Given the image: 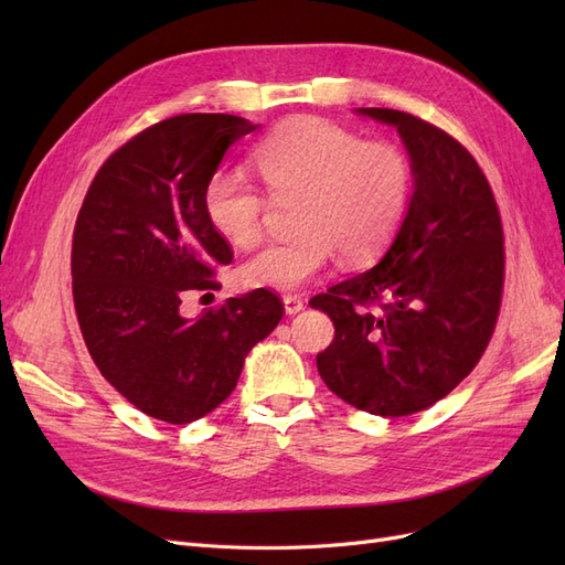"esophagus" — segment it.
<instances>
[{
	"instance_id": "esophagus-1",
	"label": "esophagus",
	"mask_w": 565,
	"mask_h": 565,
	"mask_svg": "<svg viewBox=\"0 0 565 565\" xmlns=\"http://www.w3.org/2000/svg\"><path fill=\"white\" fill-rule=\"evenodd\" d=\"M282 303H285V313H287V316H295V313L303 311V299L297 297V295L282 297Z\"/></svg>"
}]
</instances>
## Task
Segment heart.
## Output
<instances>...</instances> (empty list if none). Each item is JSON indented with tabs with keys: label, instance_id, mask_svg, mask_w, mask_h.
Masks as SVG:
<instances>
[{
	"label": "heart",
	"instance_id": "1",
	"mask_svg": "<svg viewBox=\"0 0 565 565\" xmlns=\"http://www.w3.org/2000/svg\"><path fill=\"white\" fill-rule=\"evenodd\" d=\"M252 164L273 198L299 195L295 233L266 243L237 270L252 289L289 292L313 280L341 252L347 264L382 254L396 237L413 198V164L391 143L322 117H297L264 139ZM210 226L231 245L247 247L262 233L264 193L237 172H216L202 191Z\"/></svg>",
	"mask_w": 565,
	"mask_h": 565
}]
</instances>
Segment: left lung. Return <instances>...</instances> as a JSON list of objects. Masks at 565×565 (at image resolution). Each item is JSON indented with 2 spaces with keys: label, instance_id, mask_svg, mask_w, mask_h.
I'll list each match as a JSON object with an SVG mask.
<instances>
[{
  "label": "left lung",
  "instance_id": "8db88e82",
  "mask_svg": "<svg viewBox=\"0 0 565 565\" xmlns=\"http://www.w3.org/2000/svg\"><path fill=\"white\" fill-rule=\"evenodd\" d=\"M355 113L396 127L415 191L380 264L311 299L334 322L316 363L341 401L405 417L446 398L481 361L502 301V218L481 167L450 134L401 110Z\"/></svg>",
  "mask_w": 565,
  "mask_h": 565
}]
</instances>
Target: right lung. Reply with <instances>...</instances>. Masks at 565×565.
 I'll list each match as a JSON object with an SVG mask.
<instances>
[{"label": "right lung", "mask_w": 565, "mask_h": 565, "mask_svg": "<svg viewBox=\"0 0 565 565\" xmlns=\"http://www.w3.org/2000/svg\"><path fill=\"white\" fill-rule=\"evenodd\" d=\"M249 119L188 113L136 134L98 169L73 235V299L100 374L169 424H191L224 403L245 358L280 322L268 289L231 297L200 318L188 292L218 289L228 243L202 210V191Z\"/></svg>", "instance_id": "add662e5"}]
</instances>
